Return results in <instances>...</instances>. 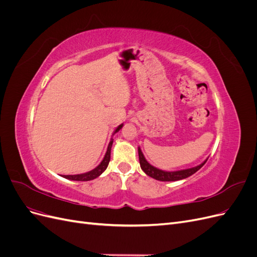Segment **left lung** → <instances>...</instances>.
<instances>
[{
    "mask_svg": "<svg viewBox=\"0 0 257 257\" xmlns=\"http://www.w3.org/2000/svg\"><path fill=\"white\" fill-rule=\"evenodd\" d=\"M138 155H139V164H141L142 169L145 172L146 175L149 177L155 179V180H160V181H178V180H182V179L188 178L192 176L193 174H195L197 170H199L201 167L205 165V163L207 160H205L201 164L188 168V169H181V170H175V172H166V170H162L157 167L152 166L149 162H148L145 158L144 153L142 152L141 147H138Z\"/></svg>",
    "mask_w": 257,
    "mask_h": 257,
    "instance_id": "left-lung-1",
    "label": "left lung"
}]
</instances>
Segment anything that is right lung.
I'll return each instance as SVG.
<instances>
[{
  "label": "right lung",
  "mask_w": 257,
  "mask_h": 257,
  "mask_svg": "<svg viewBox=\"0 0 257 257\" xmlns=\"http://www.w3.org/2000/svg\"><path fill=\"white\" fill-rule=\"evenodd\" d=\"M122 126H123V124H120V125L114 130L112 136L116 133V132H119V131L122 128ZM112 143H113V139L111 138L110 142H109V145H108L107 151H106V153H105V157H104L103 161L100 162L99 164H98L94 169H92V170H90V172L84 173V174H79V175H66V176L64 175V176H62V177L65 178V179H68V180H74V181H90V180H93V179H95V178H97L98 176L102 175V174L105 172V170H106L108 164H109Z\"/></svg>",
  "instance_id": "right-lung-1"
}]
</instances>
